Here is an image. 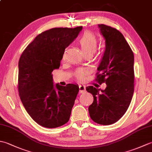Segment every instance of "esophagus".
Masks as SVG:
<instances>
[{"label":"esophagus","mask_w":152,"mask_h":152,"mask_svg":"<svg viewBox=\"0 0 152 152\" xmlns=\"http://www.w3.org/2000/svg\"><path fill=\"white\" fill-rule=\"evenodd\" d=\"M86 91V86L83 85H80L79 86V93H82Z\"/></svg>","instance_id":"1"}]
</instances>
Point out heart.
Instances as JSON below:
<instances>
[{
  "mask_svg": "<svg viewBox=\"0 0 152 152\" xmlns=\"http://www.w3.org/2000/svg\"><path fill=\"white\" fill-rule=\"evenodd\" d=\"M78 44L80 45L83 53L84 55L94 53L98 46V38L95 34L88 31H85L78 39ZM86 70L84 69H78L76 70V78L78 80H82L84 77Z\"/></svg>",
  "mask_w": 152,
  "mask_h": 152,
  "instance_id": "b5f03b06",
  "label": "heart"
}]
</instances>
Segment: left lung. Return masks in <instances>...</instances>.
Wrapping results in <instances>:
<instances>
[{
  "label": "left lung",
  "mask_w": 152,
  "mask_h": 152,
  "mask_svg": "<svg viewBox=\"0 0 152 152\" xmlns=\"http://www.w3.org/2000/svg\"><path fill=\"white\" fill-rule=\"evenodd\" d=\"M105 39V51L98 67L96 81L105 83L104 90L88 86L93 102L89 106L92 120L100 125L118 121L127 111L134 93V55L120 32L115 28L99 24Z\"/></svg>",
  "instance_id": "1"
}]
</instances>
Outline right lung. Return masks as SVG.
Segmentation results:
<instances>
[{
  "mask_svg": "<svg viewBox=\"0 0 152 152\" xmlns=\"http://www.w3.org/2000/svg\"><path fill=\"white\" fill-rule=\"evenodd\" d=\"M82 29V26L57 27L42 32L19 58V97L28 114L44 127L56 128L69 120L79 87L72 83L54 86L51 72L59 69L64 50Z\"/></svg>",
  "mask_w": 152,
  "mask_h": 152,
  "instance_id": "1",
  "label": "right lung"
}]
</instances>
